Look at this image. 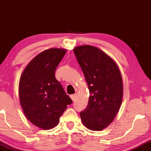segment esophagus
I'll list each match as a JSON object with an SVG mask.
<instances>
[{
    "mask_svg": "<svg viewBox=\"0 0 151 151\" xmlns=\"http://www.w3.org/2000/svg\"><path fill=\"white\" fill-rule=\"evenodd\" d=\"M70 98L72 99V101H74V100L76 99V94H72V95H70Z\"/></svg>",
    "mask_w": 151,
    "mask_h": 151,
    "instance_id": "obj_1",
    "label": "esophagus"
}]
</instances>
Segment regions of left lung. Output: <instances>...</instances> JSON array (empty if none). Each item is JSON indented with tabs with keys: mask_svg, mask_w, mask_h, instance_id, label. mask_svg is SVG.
<instances>
[{
	"mask_svg": "<svg viewBox=\"0 0 151 151\" xmlns=\"http://www.w3.org/2000/svg\"><path fill=\"white\" fill-rule=\"evenodd\" d=\"M74 55L87 83L89 103L80 112L83 124L91 131L106 128L119 112L122 103V77L112 58L91 45L76 47Z\"/></svg>",
	"mask_w": 151,
	"mask_h": 151,
	"instance_id": "8db88e82",
	"label": "left lung"
}]
</instances>
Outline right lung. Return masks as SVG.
Segmentation results:
<instances>
[{"mask_svg":"<svg viewBox=\"0 0 151 151\" xmlns=\"http://www.w3.org/2000/svg\"><path fill=\"white\" fill-rule=\"evenodd\" d=\"M67 50L50 48L38 54L22 72L19 96L26 118L43 130L51 129L72 100L66 93L55 72Z\"/></svg>","mask_w":151,"mask_h":151,"instance_id":"add662e5","label":"right lung"}]
</instances>
